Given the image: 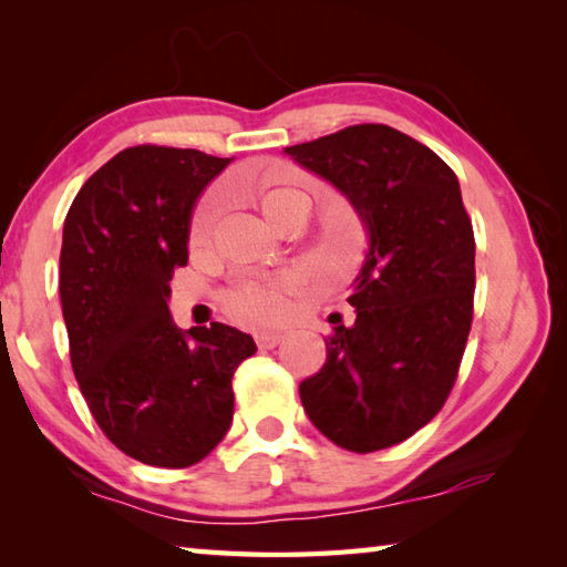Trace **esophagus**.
Masks as SVG:
<instances>
[{
  "label": "esophagus",
  "instance_id": "esophagus-1",
  "mask_svg": "<svg viewBox=\"0 0 567 567\" xmlns=\"http://www.w3.org/2000/svg\"><path fill=\"white\" fill-rule=\"evenodd\" d=\"M255 342H257V348H260V350H272L282 342V334L280 332H257Z\"/></svg>",
  "mask_w": 567,
  "mask_h": 567
}]
</instances>
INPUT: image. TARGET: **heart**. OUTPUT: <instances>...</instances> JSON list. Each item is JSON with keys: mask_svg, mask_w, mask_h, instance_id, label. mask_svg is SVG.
<instances>
[{"mask_svg": "<svg viewBox=\"0 0 567 567\" xmlns=\"http://www.w3.org/2000/svg\"><path fill=\"white\" fill-rule=\"evenodd\" d=\"M233 192L249 199V203H255L270 223L285 229L302 227L312 213L310 189L292 179L282 167H267L262 172H255V175L239 179ZM219 207H223V199L217 195H207L199 203L189 223L192 247H205L209 243L219 217ZM362 237L364 233L358 215L344 209V213L330 217L320 239L324 260L338 267L352 265L362 249ZM295 287L297 280L292 275L245 280L229 287L223 295V307L233 320L252 324V328H262V324L277 322L287 312V297L295 292Z\"/></svg>", "mask_w": 567, "mask_h": 567, "instance_id": "1", "label": "heart"}]
</instances>
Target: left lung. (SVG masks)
Instances as JSON below:
<instances>
[{
  "label": "left lung",
  "mask_w": 567,
  "mask_h": 567,
  "mask_svg": "<svg viewBox=\"0 0 567 567\" xmlns=\"http://www.w3.org/2000/svg\"><path fill=\"white\" fill-rule=\"evenodd\" d=\"M285 152L342 189L370 229L348 297L358 318L328 334V360L300 398L334 445L375 453L427 425L455 385L473 324V223L455 172L388 124H352Z\"/></svg>",
  "instance_id": "8db88e82"
}]
</instances>
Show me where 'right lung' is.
Segmentation results:
<instances>
[{
    "label": "right lung",
    "instance_id": "obj_1",
    "mask_svg": "<svg viewBox=\"0 0 567 567\" xmlns=\"http://www.w3.org/2000/svg\"><path fill=\"white\" fill-rule=\"evenodd\" d=\"M227 165L199 150L127 147L64 219L60 300L76 385L110 443L145 465L179 470L213 453L233 422L235 370L257 352L223 322L179 332L167 310L192 207Z\"/></svg>",
    "mask_w": 567,
    "mask_h": 567
}]
</instances>
